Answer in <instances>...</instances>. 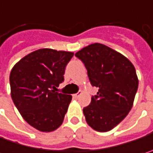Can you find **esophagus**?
I'll return each instance as SVG.
<instances>
[{"label":"esophagus","mask_w":153,"mask_h":153,"mask_svg":"<svg viewBox=\"0 0 153 153\" xmlns=\"http://www.w3.org/2000/svg\"><path fill=\"white\" fill-rule=\"evenodd\" d=\"M81 94V91H79V93H77V94H74V98H75V99H78L79 97V95Z\"/></svg>","instance_id":"obj_1"}]
</instances>
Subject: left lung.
<instances>
[{
	"label": "left lung",
	"mask_w": 153,
	"mask_h": 153,
	"mask_svg": "<svg viewBox=\"0 0 153 153\" xmlns=\"http://www.w3.org/2000/svg\"><path fill=\"white\" fill-rule=\"evenodd\" d=\"M75 56L84 63L92 86L99 88L83 108L86 121L94 131H108L131 109L138 88L136 69L126 57L98 43L81 49Z\"/></svg>",
	"instance_id": "1"
}]
</instances>
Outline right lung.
Here are the masks:
<instances>
[{"label":"right lung","instance_id":"obj_1","mask_svg":"<svg viewBox=\"0 0 153 153\" xmlns=\"http://www.w3.org/2000/svg\"><path fill=\"white\" fill-rule=\"evenodd\" d=\"M74 52L39 49L26 55L9 75L11 97L22 118L32 127L51 132L62 124L72 95L58 93Z\"/></svg>","mask_w":153,"mask_h":153}]
</instances>
